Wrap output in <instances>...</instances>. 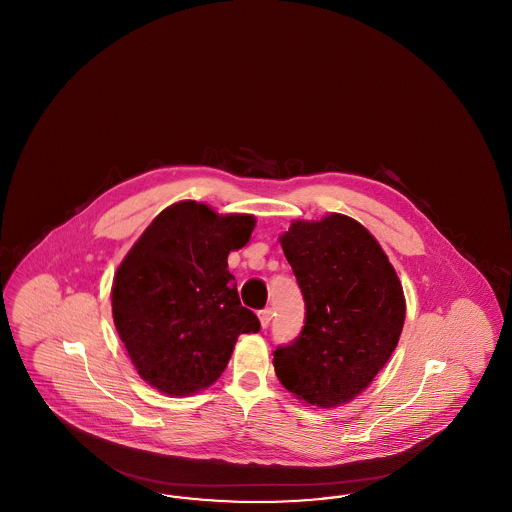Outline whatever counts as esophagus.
<instances>
[{"label":"esophagus","instance_id":"1","mask_svg":"<svg viewBox=\"0 0 512 512\" xmlns=\"http://www.w3.org/2000/svg\"><path fill=\"white\" fill-rule=\"evenodd\" d=\"M259 320H261V326H263V328H268V324H270V320H272V311H270V309L261 311V313H259Z\"/></svg>","mask_w":512,"mask_h":512}]
</instances>
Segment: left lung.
<instances>
[{"mask_svg":"<svg viewBox=\"0 0 512 512\" xmlns=\"http://www.w3.org/2000/svg\"><path fill=\"white\" fill-rule=\"evenodd\" d=\"M305 297L303 332L274 351L295 399L334 409L353 401L390 361L405 324V293L382 245L359 220H293L280 236Z\"/></svg>","mask_w":512,"mask_h":512,"instance_id":"8db88e82","label":"left lung"}]
</instances>
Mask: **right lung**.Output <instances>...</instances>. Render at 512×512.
Masks as SVG:
<instances>
[{
  "label": "right lung",
  "instance_id": "right-lung-1",
  "mask_svg": "<svg viewBox=\"0 0 512 512\" xmlns=\"http://www.w3.org/2000/svg\"><path fill=\"white\" fill-rule=\"evenodd\" d=\"M245 213L219 215L192 199L163 209L115 272L117 334L140 378L169 397L213 386L238 336L261 330L242 307L228 253L255 228Z\"/></svg>",
  "mask_w": 512,
  "mask_h": 512
}]
</instances>
